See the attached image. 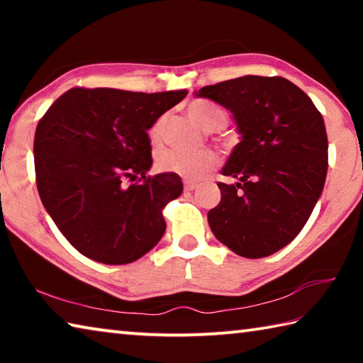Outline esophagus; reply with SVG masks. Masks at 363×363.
Segmentation results:
<instances>
[{"instance_id":"1","label":"esophagus","mask_w":363,"mask_h":363,"mask_svg":"<svg viewBox=\"0 0 363 363\" xmlns=\"http://www.w3.org/2000/svg\"><path fill=\"white\" fill-rule=\"evenodd\" d=\"M196 186H199V184L194 182V181H186V182H184V189H186L187 192H190V190L196 189Z\"/></svg>"}]
</instances>
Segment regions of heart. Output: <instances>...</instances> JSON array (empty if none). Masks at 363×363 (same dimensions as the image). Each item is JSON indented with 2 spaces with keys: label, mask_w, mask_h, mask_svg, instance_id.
<instances>
[{
  "label": "heart",
  "mask_w": 363,
  "mask_h": 363,
  "mask_svg": "<svg viewBox=\"0 0 363 363\" xmlns=\"http://www.w3.org/2000/svg\"><path fill=\"white\" fill-rule=\"evenodd\" d=\"M189 118L196 126L208 133L219 131L225 126L227 116L223 108L208 102H194L187 108ZM164 116L158 118L150 128V140L155 145L163 143L164 136ZM218 164V157L213 152L205 150L199 153H187L181 150H162L157 157V167L164 173H171L187 181H196L210 173Z\"/></svg>",
  "instance_id": "1"
}]
</instances>
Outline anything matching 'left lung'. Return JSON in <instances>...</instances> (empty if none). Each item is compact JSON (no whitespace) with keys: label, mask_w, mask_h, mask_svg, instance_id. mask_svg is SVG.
<instances>
[{"label":"left lung","mask_w":363,"mask_h":363,"mask_svg":"<svg viewBox=\"0 0 363 363\" xmlns=\"http://www.w3.org/2000/svg\"><path fill=\"white\" fill-rule=\"evenodd\" d=\"M195 97L229 110L240 134L220 169V201L208 224L238 256L257 259L286 247L320 199L328 169L325 123L303 89L281 77L247 75L205 86Z\"/></svg>","instance_id":"obj_1"}]
</instances>
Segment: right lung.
Instances as JSON below:
<instances>
[{
    "instance_id": "right-lung-1",
    "label": "right lung",
    "mask_w": 363,
    "mask_h": 363,
    "mask_svg": "<svg viewBox=\"0 0 363 363\" xmlns=\"http://www.w3.org/2000/svg\"><path fill=\"white\" fill-rule=\"evenodd\" d=\"M187 96L186 89L131 93L73 88L36 126L33 155L43 206L89 259L120 266L162 240L163 206L182 194L179 176L152 168L147 131ZM143 182L128 186L126 179Z\"/></svg>"
}]
</instances>
